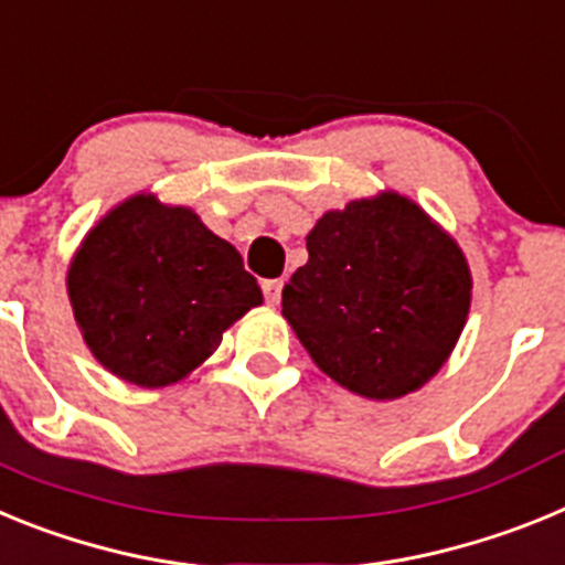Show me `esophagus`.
<instances>
[{"label": "esophagus", "instance_id": "34e87169", "mask_svg": "<svg viewBox=\"0 0 565 565\" xmlns=\"http://www.w3.org/2000/svg\"><path fill=\"white\" fill-rule=\"evenodd\" d=\"M263 294H266L268 306H279V299H282V279H266L263 282Z\"/></svg>", "mask_w": 565, "mask_h": 565}]
</instances>
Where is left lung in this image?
I'll use <instances>...</instances> for the list:
<instances>
[{"label":"left lung","instance_id":"8db88e82","mask_svg":"<svg viewBox=\"0 0 565 565\" xmlns=\"http://www.w3.org/2000/svg\"><path fill=\"white\" fill-rule=\"evenodd\" d=\"M306 246L308 263L282 288V317L319 371L373 402L430 382L472 299L452 234L387 189L322 214Z\"/></svg>","mask_w":565,"mask_h":565}]
</instances>
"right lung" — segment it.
I'll list each match as a JSON object with an SVG mask.
<instances>
[{"label":"right lung","mask_w":565,"mask_h":565,"mask_svg":"<svg viewBox=\"0 0 565 565\" xmlns=\"http://www.w3.org/2000/svg\"><path fill=\"white\" fill-rule=\"evenodd\" d=\"M67 297L98 364L149 391L186 379L263 306L237 248L152 192L127 198L84 234Z\"/></svg>","instance_id":"right-lung-1"}]
</instances>
